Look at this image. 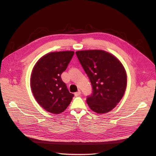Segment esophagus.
<instances>
[{"label":"esophagus","instance_id":"esophagus-1","mask_svg":"<svg viewBox=\"0 0 156 156\" xmlns=\"http://www.w3.org/2000/svg\"><path fill=\"white\" fill-rule=\"evenodd\" d=\"M81 91H80V90H78L77 92H75V94H75V96H79L80 95V94H81Z\"/></svg>","mask_w":156,"mask_h":156}]
</instances>
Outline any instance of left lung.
I'll return each mask as SVG.
<instances>
[{"label":"left lung","mask_w":156,"mask_h":156,"mask_svg":"<svg viewBox=\"0 0 156 156\" xmlns=\"http://www.w3.org/2000/svg\"><path fill=\"white\" fill-rule=\"evenodd\" d=\"M77 58L92 86V94L87 99L94 112L111 111L122 100L127 86V75L120 61L103 50L76 51Z\"/></svg>","instance_id":"left-lung-1"}]
</instances>
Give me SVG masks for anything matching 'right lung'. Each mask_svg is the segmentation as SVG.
Masks as SVG:
<instances>
[{
  "instance_id": "1",
  "label": "right lung",
  "mask_w": 156,
  "mask_h": 156,
  "mask_svg": "<svg viewBox=\"0 0 156 156\" xmlns=\"http://www.w3.org/2000/svg\"><path fill=\"white\" fill-rule=\"evenodd\" d=\"M74 52H52L42 56L33 68L30 87L38 104L53 114L64 111L74 95L70 93L61 79Z\"/></svg>"
}]
</instances>
